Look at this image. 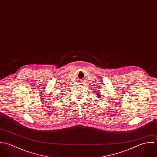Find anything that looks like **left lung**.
<instances>
[{
	"label": "left lung",
	"mask_w": 157,
	"mask_h": 157,
	"mask_svg": "<svg viewBox=\"0 0 157 157\" xmlns=\"http://www.w3.org/2000/svg\"><path fill=\"white\" fill-rule=\"evenodd\" d=\"M97 95H98V96H99V97H98V98H100V95H99V94H97Z\"/></svg>",
	"instance_id": "left-lung-1"
}]
</instances>
